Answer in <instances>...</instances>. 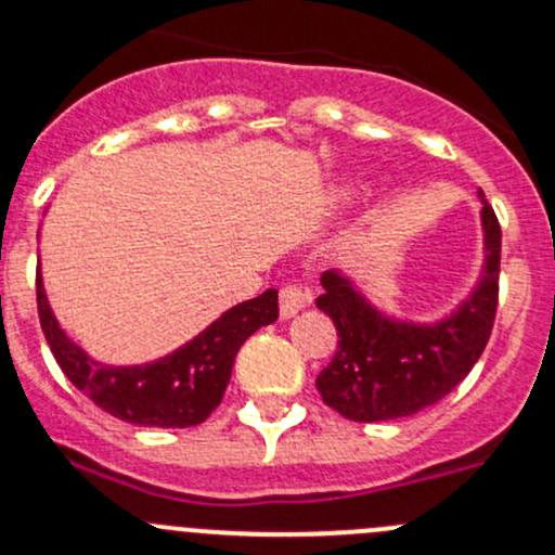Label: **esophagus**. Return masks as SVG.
<instances>
[{"instance_id":"obj_1","label":"esophagus","mask_w":555,"mask_h":555,"mask_svg":"<svg viewBox=\"0 0 555 555\" xmlns=\"http://www.w3.org/2000/svg\"><path fill=\"white\" fill-rule=\"evenodd\" d=\"M310 292L302 287H295V284H287L279 292V310H282V319H292V315L300 313L302 308L310 306Z\"/></svg>"}]
</instances>
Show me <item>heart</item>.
I'll return each instance as SVG.
<instances>
[{
    "label": "heart",
    "mask_w": 555,
    "mask_h": 555,
    "mask_svg": "<svg viewBox=\"0 0 555 555\" xmlns=\"http://www.w3.org/2000/svg\"><path fill=\"white\" fill-rule=\"evenodd\" d=\"M358 186H361V181L347 179V181H343V184H339V194H345V197H350V194L358 192Z\"/></svg>",
    "instance_id": "obj_1"
}]
</instances>
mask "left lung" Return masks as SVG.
<instances>
[{"label": "left lung", "instance_id": "8db88e82", "mask_svg": "<svg viewBox=\"0 0 555 555\" xmlns=\"http://www.w3.org/2000/svg\"><path fill=\"white\" fill-rule=\"evenodd\" d=\"M485 263L477 287L437 321H411L374 306L343 268L321 276L315 300L339 334L332 363L315 379L328 408L350 422H392L435 405L459 387L490 339L498 308L501 227L482 197Z\"/></svg>", "mask_w": 555, "mask_h": 555}]
</instances>
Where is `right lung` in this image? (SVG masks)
<instances>
[{
  "mask_svg": "<svg viewBox=\"0 0 555 555\" xmlns=\"http://www.w3.org/2000/svg\"><path fill=\"white\" fill-rule=\"evenodd\" d=\"M36 300L54 361L73 385L120 422L157 429L203 424L227 392L240 347L249 334L279 319V292L266 289L255 300L229 308L168 356L133 366H115L91 358L60 326L41 273L36 276Z\"/></svg>",
  "mask_w": 555,
  "mask_h": 555,
  "instance_id": "add662e5",
  "label": "right lung"
}]
</instances>
